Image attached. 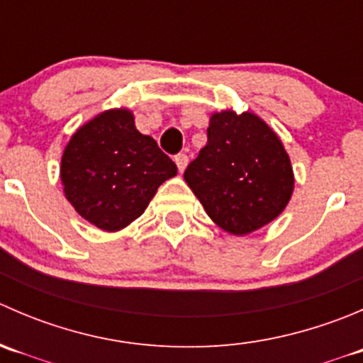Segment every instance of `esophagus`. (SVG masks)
<instances>
[{
    "mask_svg": "<svg viewBox=\"0 0 363 363\" xmlns=\"http://www.w3.org/2000/svg\"><path fill=\"white\" fill-rule=\"evenodd\" d=\"M175 163H177V167H179V172H184L186 170V167H188V163H189V156L188 155H177L175 156Z\"/></svg>",
    "mask_w": 363,
    "mask_h": 363,
    "instance_id": "esophagus-1",
    "label": "esophagus"
}]
</instances>
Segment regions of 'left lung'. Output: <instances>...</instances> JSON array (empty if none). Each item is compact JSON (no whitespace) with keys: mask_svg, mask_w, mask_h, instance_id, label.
<instances>
[{"mask_svg":"<svg viewBox=\"0 0 363 363\" xmlns=\"http://www.w3.org/2000/svg\"><path fill=\"white\" fill-rule=\"evenodd\" d=\"M184 181L208 218L232 235L272 223L294 195L295 174L276 131L255 112H214L207 145L184 172Z\"/></svg>","mask_w":363,"mask_h":363,"instance_id":"left-lung-1","label":"left lung"}]
</instances>
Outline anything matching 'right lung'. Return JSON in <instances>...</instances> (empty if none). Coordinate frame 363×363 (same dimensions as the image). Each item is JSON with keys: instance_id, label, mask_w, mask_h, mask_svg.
Returning <instances> with one entry per match:
<instances>
[{"instance_id": "1", "label": "right lung", "mask_w": 363, "mask_h": 363, "mask_svg": "<svg viewBox=\"0 0 363 363\" xmlns=\"http://www.w3.org/2000/svg\"><path fill=\"white\" fill-rule=\"evenodd\" d=\"M65 199L104 232H119L140 218L177 167L156 140L135 126L130 108L104 111L77 128L61 156Z\"/></svg>"}]
</instances>
